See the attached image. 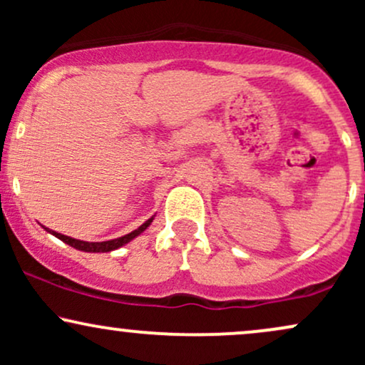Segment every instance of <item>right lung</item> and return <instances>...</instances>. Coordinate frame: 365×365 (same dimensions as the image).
I'll return each mask as SVG.
<instances>
[{
	"label": "right lung",
	"mask_w": 365,
	"mask_h": 365,
	"mask_svg": "<svg viewBox=\"0 0 365 365\" xmlns=\"http://www.w3.org/2000/svg\"><path fill=\"white\" fill-rule=\"evenodd\" d=\"M154 216L149 217L148 221H145L144 225H140L139 228L133 230V232H130L128 235H123L120 238H115V240H108V242H83V240H77V238H72V237H66V235H61V233L58 232H53V230L46 228L48 230L51 235H54L56 238H60V240L65 242V244H68L70 247H73V249L77 250H83V252H111V250L115 249H120V247H123L125 244H128L130 240H133L135 237H139L142 232H144L148 226L153 223Z\"/></svg>",
	"instance_id": "right-lung-1"
}]
</instances>
